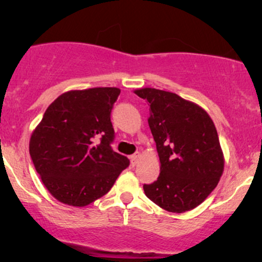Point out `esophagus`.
Returning <instances> with one entry per match:
<instances>
[{"label":"esophagus","mask_w":262,"mask_h":262,"mask_svg":"<svg viewBox=\"0 0 262 262\" xmlns=\"http://www.w3.org/2000/svg\"><path fill=\"white\" fill-rule=\"evenodd\" d=\"M140 155H141V154H140L139 151H137V152H135V154L132 155V156H130V161H132V164H133V165L137 164L138 160H139Z\"/></svg>","instance_id":"1"}]
</instances>
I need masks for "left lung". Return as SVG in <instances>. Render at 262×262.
I'll use <instances>...</instances> for the list:
<instances>
[{
    "label": "left lung",
    "instance_id": "8db88e82",
    "mask_svg": "<svg viewBox=\"0 0 262 262\" xmlns=\"http://www.w3.org/2000/svg\"><path fill=\"white\" fill-rule=\"evenodd\" d=\"M150 106V130L160 159V175L144 185L146 197L162 209L196 208L217 187L224 155L209 114L193 102L162 90L134 91Z\"/></svg>",
    "mask_w": 262,
    "mask_h": 262
}]
</instances>
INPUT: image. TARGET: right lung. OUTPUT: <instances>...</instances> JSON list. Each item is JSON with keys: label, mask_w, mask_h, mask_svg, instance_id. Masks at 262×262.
I'll use <instances>...</instances> for the list:
<instances>
[{"label": "right lung", "mask_w": 262, "mask_h": 262, "mask_svg": "<svg viewBox=\"0 0 262 262\" xmlns=\"http://www.w3.org/2000/svg\"><path fill=\"white\" fill-rule=\"evenodd\" d=\"M121 90L95 87L60 95L33 130L29 154L48 191L59 202L85 207L107 193L129 166L113 151L111 111Z\"/></svg>", "instance_id": "add662e5"}]
</instances>
